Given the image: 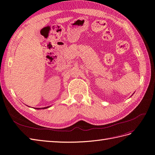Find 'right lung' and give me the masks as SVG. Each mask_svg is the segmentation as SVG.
I'll list each match as a JSON object with an SVG mask.
<instances>
[{"instance_id": "obj_1", "label": "right lung", "mask_w": 155, "mask_h": 155, "mask_svg": "<svg viewBox=\"0 0 155 155\" xmlns=\"http://www.w3.org/2000/svg\"><path fill=\"white\" fill-rule=\"evenodd\" d=\"M49 107H44V108H35V109H46V108H48Z\"/></svg>"}]
</instances>
